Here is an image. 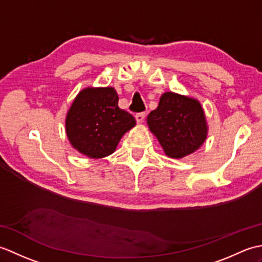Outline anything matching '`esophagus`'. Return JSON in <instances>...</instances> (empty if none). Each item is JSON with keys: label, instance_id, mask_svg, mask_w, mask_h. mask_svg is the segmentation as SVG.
Returning a JSON list of instances; mask_svg holds the SVG:
<instances>
[{"label": "esophagus", "instance_id": "obj_1", "mask_svg": "<svg viewBox=\"0 0 262 262\" xmlns=\"http://www.w3.org/2000/svg\"><path fill=\"white\" fill-rule=\"evenodd\" d=\"M144 118H145V114L144 113H138L135 115V119L137 121V124H142L144 121Z\"/></svg>", "mask_w": 262, "mask_h": 262}]
</instances>
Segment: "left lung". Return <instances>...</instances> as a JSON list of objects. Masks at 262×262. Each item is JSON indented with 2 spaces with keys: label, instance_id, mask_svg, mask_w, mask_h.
<instances>
[{
  "label": "left lung",
  "instance_id": "obj_1",
  "mask_svg": "<svg viewBox=\"0 0 262 262\" xmlns=\"http://www.w3.org/2000/svg\"><path fill=\"white\" fill-rule=\"evenodd\" d=\"M147 125L164 153L181 159L193 153L205 142L207 126L202 105L196 99L165 92L158 108L147 116Z\"/></svg>",
  "mask_w": 262,
  "mask_h": 262
}]
</instances>
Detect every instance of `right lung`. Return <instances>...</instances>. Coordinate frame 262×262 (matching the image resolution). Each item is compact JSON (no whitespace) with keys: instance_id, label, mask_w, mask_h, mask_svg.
Returning a JSON list of instances; mask_svg holds the SVG:
<instances>
[{"instance_id":"obj_1","label":"right lung","mask_w":262,"mask_h":262,"mask_svg":"<svg viewBox=\"0 0 262 262\" xmlns=\"http://www.w3.org/2000/svg\"><path fill=\"white\" fill-rule=\"evenodd\" d=\"M114 88L82 90L66 117V134L74 148L93 159L115 152L120 138L135 126V118L118 107Z\"/></svg>"}]
</instances>
